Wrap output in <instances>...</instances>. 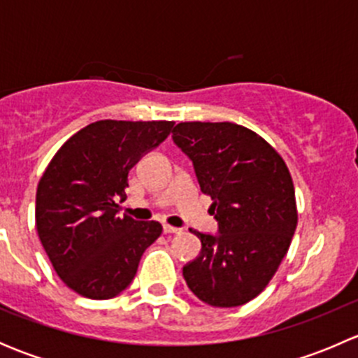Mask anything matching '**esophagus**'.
<instances>
[{
    "mask_svg": "<svg viewBox=\"0 0 358 358\" xmlns=\"http://www.w3.org/2000/svg\"><path fill=\"white\" fill-rule=\"evenodd\" d=\"M162 230H164V234H180V232H182V230H180V229L168 225V223H164V225H162Z\"/></svg>",
    "mask_w": 358,
    "mask_h": 358,
    "instance_id": "obj_1",
    "label": "esophagus"
}]
</instances>
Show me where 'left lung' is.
I'll use <instances>...</instances> for the list:
<instances>
[{
    "label": "left lung",
    "mask_w": 358,
    "mask_h": 358,
    "mask_svg": "<svg viewBox=\"0 0 358 358\" xmlns=\"http://www.w3.org/2000/svg\"><path fill=\"white\" fill-rule=\"evenodd\" d=\"M173 140L192 159L220 225L218 236L190 230L202 251L183 266L187 286L211 306L244 305L268 286L298 225L289 168L265 138L236 122H180Z\"/></svg>",
    "instance_id": "obj_1"
}]
</instances>
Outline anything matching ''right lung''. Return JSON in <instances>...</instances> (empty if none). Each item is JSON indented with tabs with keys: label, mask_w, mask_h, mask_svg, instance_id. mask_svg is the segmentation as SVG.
Segmentation results:
<instances>
[{
	"label": "right lung",
	"mask_w": 358,
	"mask_h": 358,
	"mask_svg": "<svg viewBox=\"0 0 358 358\" xmlns=\"http://www.w3.org/2000/svg\"><path fill=\"white\" fill-rule=\"evenodd\" d=\"M173 121L92 122L57 150L36 192V230L67 287L109 299L129 286L159 222L119 216L129 169L173 131Z\"/></svg>",
	"instance_id": "1"
}]
</instances>
